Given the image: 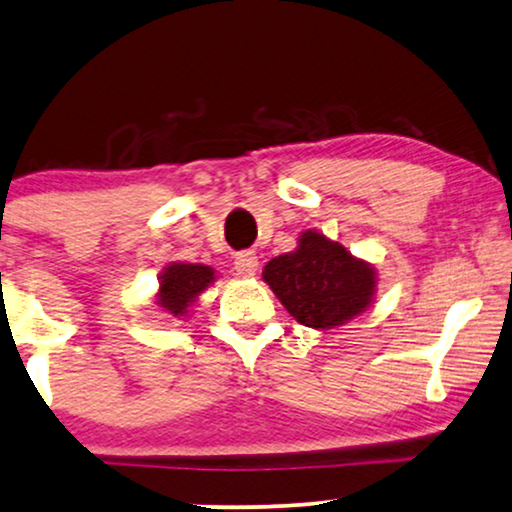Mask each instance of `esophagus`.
Masks as SVG:
<instances>
[{
  "instance_id": "1",
  "label": "esophagus",
  "mask_w": 512,
  "mask_h": 512,
  "mask_svg": "<svg viewBox=\"0 0 512 512\" xmlns=\"http://www.w3.org/2000/svg\"><path fill=\"white\" fill-rule=\"evenodd\" d=\"M257 266H259V262H257V255L253 253V250H243V253L234 257V269L239 276H246V278L255 276Z\"/></svg>"
}]
</instances>
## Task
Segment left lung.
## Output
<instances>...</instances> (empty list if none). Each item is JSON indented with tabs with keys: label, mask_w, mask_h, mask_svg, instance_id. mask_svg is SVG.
<instances>
[{
	"label": "left lung",
	"mask_w": 512,
	"mask_h": 512,
	"mask_svg": "<svg viewBox=\"0 0 512 512\" xmlns=\"http://www.w3.org/2000/svg\"><path fill=\"white\" fill-rule=\"evenodd\" d=\"M262 278L296 322L317 331L358 317L377 292L375 266L317 230L301 232L296 250L273 257Z\"/></svg>",
	"instance_id": "obj_1"
}]
</instances>
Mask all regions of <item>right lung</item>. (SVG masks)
I'll return each mask as SVG.
<instances>
[{
	"instance_id": "obj_1",
	"label": "right lung",
	"mask_w": 512,
	"mask_h": 512,
	"mask_svg": "<svg viewBox=\"0 0 512 512\" xmlns=\"http://www.w3.org/2000/svg\"><path fill=\"white\" fill-rule=\"evenodd\" d=\"M211 282H216V271L204 264L172 262L167 264L158 278L156 305L172 317H188V310L207 292Z\"/></svg>"
}]
</instances>
